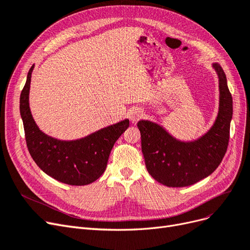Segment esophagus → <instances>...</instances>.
Segmentation results:
<instances>
[{
	"mask_svg": "<svg viewBox=\"0 0 250 250\" xmlns=\"http://www.w3.org/2000/svg\"><path fill=\"white\" fill-rule=\"evenodd\" d=\"M128 115H130L131 122L136 123L139 119H141V117L143 116V112H142V110L139 108H133L130 112H128Z\"/></svg>",
	"mask_w": 250,
	"mask_h": 250,
	"instance_id": "esophagus-1",
	"label": "esophagus"
}]
</instances>
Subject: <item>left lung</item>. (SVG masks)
Segmentation results:
<instances>
[{
  "instance_id": "1",
  "label": "left lung",
  "mask_w": 250,
  "mask_h": 250,
  "mask_svg": "<svg viewBox=\"0 0 250 250\" xmlns=\"http://www.w3.org/2000/svg\"><path fill=\"white\" fill-rule=\"evenodd\" d=\"M219 79V111L210 130L198 140L182 142L148 120H140L141 147L146 169L164 186L183 188L195 184L213 173L223 161L229 139L233 99L226 74L213 63Z\"/></svg>"
}]
</instances>
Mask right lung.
Here are the masks:
<instances>
[{"label":"right lung","mask_w":250,"mask_h":250,"mask_svg":"<svg viewBox=\"0 0 250 250\" xmlns=\"http://www.w3.org/2000/svg\"><path fill=\"white\" fill-rule=\"evenodd\" d=\"M33 69L34 64L27 73L20 102L26 146L31 156L43 172L62 183L86 186L96 181L105 172L111 149L130 122L125 119L74 141H61L45 135L37 126L29 106Z\"/></svg>","instance_id":"1"}]
</instances>
